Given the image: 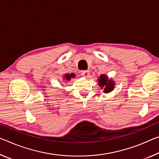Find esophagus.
<instances>
[{
  "label": "esophagus",
  "instance_id": "1",
  "mask_svg": "<svg viewBox=\"0 0 159 159\" xmlns=\"http://www.w3.org/2000/svg\"><path fill=\"white\" fill-rule=\"evenodd\" d=\"M80 74L84 77H89L90 75V72L89 70H82V71L80 72Z\"/></svg>",
  "mask_w": 159,
  "mask_h": 159
}]
</instances>
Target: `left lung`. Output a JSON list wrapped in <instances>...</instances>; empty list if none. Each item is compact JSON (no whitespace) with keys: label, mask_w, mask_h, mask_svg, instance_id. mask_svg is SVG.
Listing matches in <instances>:
<instances>
[{"label":"left lung","mask_w":159,"mask_h":159,"mask_svg":"<svg viewBox=\"0 0 159 159\" xmlns=\"http://www.w3.org/2000/svg\"><path fill=\"white\" fill-rule=\"evenodd\" d=\"M98 84L100 87H101V89H104L103 92L105 93H108L111 92L115 88V82L113 81V80L108 79L107 75L102 74L100 75V79H98Z\"/></svg>","instance_id":"8db88e82"}]
</instances>
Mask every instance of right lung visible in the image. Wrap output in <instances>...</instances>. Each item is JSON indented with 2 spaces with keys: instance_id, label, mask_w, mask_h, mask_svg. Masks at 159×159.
<instances>
[{
  "instance_id": "right-lung-1",
  "label": "right lung",
  "mask_w": 159,
  "mask_h": 159,
  "mask_svg": "<svg viewBox=\"0 0 159 159\" xmlns=\"http://www.w3.org/2000/svg\"><path fill=\"white\" fill-rule=\"evenodd\" d=\"M75 75L74 74H65L64 75V80H68V81H69V80H70V79H71V78H74Z\"/></svg>"
}]
</instances>
